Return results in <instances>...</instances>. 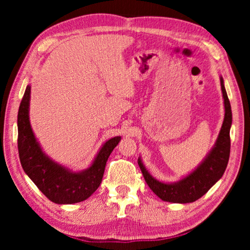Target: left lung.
Wrapping results in <instances>:
<instances>
[{
    "mask_svg": "<svg viewBox=\"0 0 250 250\" xmlns=\"http://www.w3.org/2000/svg\"><path fill=\"white\" fill-rule=\"evenodd\" d=\"M221 87L224 104H225V117H224L221 132L218 134L214 147L195 171L176 183H162L152 177L143 166L142 161L140 159L138 160V164L141 168L146 184L162 201L182 203V204L195 202L207 193L225 172L230 153L229 130L232 118L230 103L226 94L225 86H224L223 77H221Z\"/></svg>",
    "mask_w": 250,
    "mask_h": 250,
    "instance_id": "1",
    "label": "left lung"
}]
</instances>
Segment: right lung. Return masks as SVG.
Masks as SVG:
<instances>
[{
	"label": "right lung",
	"instance_id": "right-lung-1",
	"mask_svg": "<svg viewBox=\"0 0 250 250\" xmlns=\"http://www.w3.org/2000/svg\"><path fill=\"white\" fill-rule=\"evenodd\" d=\"M29 98L31 86H27L18 115V147L24 172L40 191L56 204H74L87 200L99 188L105 163L121 137H115L105 142L87 170L71 172L54 162L42 151L29 124Z\"/></svg>",
	"mask_w": 250,
	"mask_h": 250
}]
</instances>
